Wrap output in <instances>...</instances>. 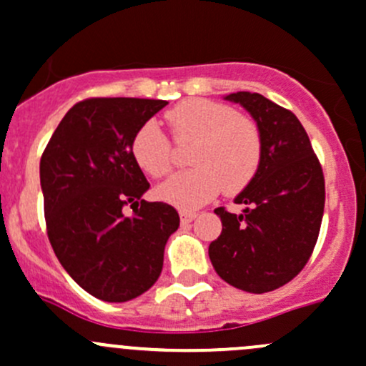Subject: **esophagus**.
<instances>
[{
    "label": "esophagus",
    "instance_id": "obj_1",
    "mask_svg": "<svg viewBox=\"0 0 366 366\" xmlns=\"http://www.w3.org/2000/svg\"><path fill=\"white\" fill-rule=\"evenodd\" d=\"M194 218H197V213H194V211H180V222H182V224H189Z\"/></svg>",
    "mask_w": 366,
    "mask_h": 366
}]
</instances>
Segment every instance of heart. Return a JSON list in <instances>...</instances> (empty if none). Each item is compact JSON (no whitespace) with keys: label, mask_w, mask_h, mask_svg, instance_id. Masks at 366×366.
<instances>
[{"label":"heart","mask_w":366,"mask_h":366,"mask_svg":"<svg viewBox=\"0 0 366 366\" xmlns=\"http://www.w3.org/2000/svg\"><path fill=\"white\" fill-rule=\"evenodd\" d=\"M177 142H193L191 169L159 187V197L179 207H197L222 189L234 194L256 177L264 159V133L252 117L211 99H187L166 114ZM137 164L155 179L175 164L172 141L153 121L137 129L132 141Z\"/></svg>","instance_id":"heart-1"}]
</instances>
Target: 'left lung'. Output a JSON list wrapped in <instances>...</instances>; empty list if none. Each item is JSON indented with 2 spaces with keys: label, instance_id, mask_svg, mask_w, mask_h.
Returning <instances> with one entry per match:
<instances>
[{
  "label": "left lung",
  "instance_id": "obj_1",
  "mask_svg": "<svg viewBox=\"0 0 366 366\" xmlns=\"http://www.w3.org/2000/svg\"><path fill=\"white\" fill-rule=\"evenodd\" d=\"M240 102L264 133L260 169L234 202L242 214L217 207L220 237L209 245L214 271L252 295L274 291L300 274L322 227L325 177L305 128L291 110L251 92L227 95Z\"/></svg>",
  "mask_w": 366,
  "mask_h": 366
}]
</instances>
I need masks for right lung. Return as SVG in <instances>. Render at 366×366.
Wrapping results in <instances>:
<instances>
[{
	"label": "right lung",
	"instance_id": "right-lung-1",
	"mask_svg": "<svg viewBox=\"0 0 366 366\" xmlns=\"http://www.w3.org/2000/svg\"><path fill=\"white\" fill-rule=\"evenodd\" d=\"M160 99L90 97L74 104L41 155L46 234L64 271L102 302L141 296L160 276L180 218L141 200L149 182L133 159V135L166 106ZM130 204L134 214H124Z\"/></svg>",
	"mask_w": 366,
	"mask_h": 366
}]
</instances>
